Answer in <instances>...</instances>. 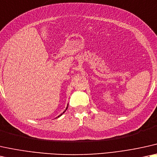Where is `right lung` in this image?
I'll return each mask as SVG.
<instances>
[{"label": "right lung", "mask_w": 157, "mask_h": 157, "mask_svg": "<svg viewBox=\"0 0 157 157\" xmlns=\"http://www.w3.org/2000/svg\"><path fill=\"white\" fill-rule=\"evenodd\" d=\"M60 116H61V115H60Z\"/></svg>", "instance_id": "1"}]
</instances>
